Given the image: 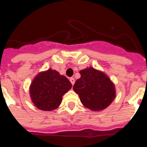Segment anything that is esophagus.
Segmentation results:
<instances>
[{"instance_id": "esophagus-1", "label": "esophagus", "mask_w": 147, "mask_h": 147, "mask_svg": "<svg viewBox=\"0 0 147 147\" xmlns=\"http://www.w3.org/2000/svg\"><path fill=\"white\" fill-rule=\"evenodd\" d=\"M69 80H70L71 83H72V86H73V85L75 84V78H71L70 79H69Z\"/></svg>"}]
</instances>
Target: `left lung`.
I'll return each mask as SVG.
<instances>
[{
	"mask_svg": "<svg viewBox=\"0 0 147 147\" xmlns=\"http://www.w3.org/2000/svg\"><path fill=\"white\" fill-rule=\"evenodd\" d=\"M80 78L73 86L83 106L92 111L106 109L115 98L114 83L103 72L87 67L80 71Z\"/></svg>",
	"mask_w": 147,
	"mask_h": 147,
	"instance_id": "1",
	"label": "left lung"
}]
</instances>
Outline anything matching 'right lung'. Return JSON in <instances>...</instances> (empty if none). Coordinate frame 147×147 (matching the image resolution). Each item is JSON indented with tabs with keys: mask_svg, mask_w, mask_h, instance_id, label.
<instances>
[{
	"mask_svg": "<svg viewBox=\"0 0 147 147\" xmlns=\"http://www.w3.org/2000/svg\"><path fill=\"white\" fill-rule=\"evenodd\" d=\"M71 88L72 84L65 76L49 69L34 78L30 87V97L39 109L51 111L61 105L62 96Z\"/></svg>",
	"mask_w": 147,
	"mask_h": 147,
	"instance_id": "1",
	"label": "right lung"
}]
</instances>
